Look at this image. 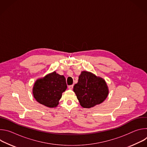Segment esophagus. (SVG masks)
I'll use <instances>...</instances> for the list:
<instances>
[{
    "mask_svg": "<svg viewBox=\"0 0 147 147\" xmlns=\"http://www.w3.org/2000/svg\"><path fill=\"white\" fill-rule=\"evenodd\" d=\"M68 88L69 90H72L73 88V85H71V86H69Z\"/></svg>",
    "mask_w": 147,
    "mask_h": 147,
    "instance_id": "esophagus-1",
    "label": "esophagus"
}]
</instances>
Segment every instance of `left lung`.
<instances>
[{"instance_id":"8db88e82","label":"left lung","mask_w":147,"mask_h":147,"mask_svg":"<svg viewBox=\"0 0 147 147\" xmlns=\"http://www.w3.org/2000/svg\"><path fill=\"white\" fill-rule=\"evenodd\" d=\"M73 91L80 105L84 108H91L102 103L109 94L105 80L87 71L81 73Z\"/></svg>"}]
</instances>
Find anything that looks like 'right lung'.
<instances>
[{
	"instance_id": "add662e5",
	"label": "right lung",
	"mask_w": 147,
	"mask_h": 147,
	"mask_svg": "<svg viewBox=\"0 0 147 147\" xmlns=\"http://www.w3.org/2000/svg\"><path fill=\"white\" fill-rule=\"evenodd\" d=\"M67 84L64 76L55 71L35 82L32 94L34 98L39 103L48 108H55L67 89Z\"/></svg>"
}]
</instances>
